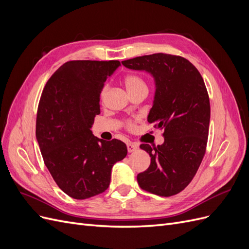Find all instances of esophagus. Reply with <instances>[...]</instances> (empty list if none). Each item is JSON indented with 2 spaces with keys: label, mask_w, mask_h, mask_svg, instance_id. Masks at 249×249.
I'll return each instance as SVG.
<instances>
[{
  "label": "esophagus",
  "mask_w": 249,
  "mask_h": 249,
  "mask_svg": "<svg viewBox=\"0 0 249 249\" xmlns=\"http://www.w3.org/2000/svg\"><path fill=\"white\" fill-rule=\"evenodd\" d=\"M126 147H127V152L133 153L136 149H138V144H137V143H135V142H130V143H127Z\"/></svg>",
  "instance_id": "obj_1"
}]
</instances>
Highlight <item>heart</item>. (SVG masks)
I'll list each match as a JSON object with an SVG mask.
<instances>
[{
	"mask_svg": "<svg viewBox=\"0 0 249 249\" xmlns=\"http://www.w3.org/2000/svg\"><path fill=\"white\" fill-rule=\"evenodd\" d=\"M124 86L127 90V92H129L130 94L140 91V90H144V91H147V85H146L145 81L143 80L141 77L137 76V74H134V73L126 74L124 79ZM108 89H109V87L107 84L103 86V88L101 90V94H100L102 102L105 100V97H106ZM124 125L127 127V129L132 130L135 127V123L131 122V120H127V122L124 123Z\"/></svg>",
	"mask_w": 249,
	"mask_h": 249,
	"instance_id": "b5f03b06",
	"label": "heart"
}]
</instances>
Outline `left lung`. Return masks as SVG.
Returning a JSON list of instances; mask_svg holds the SVG:
<instances>
[{"label":"left lung","instance_id":"obj_1","mask_svg":"<svg viewBox=\"0 0 249 249\" xmlns=\"http://www.w3.org/2000/svg\"><path fill=\"white\" fill-rule=\"evenodd\" d=\"M122 63L154 77L155 100L147 122L164 131L163 144L140 145L150 165L137 182L147 192L172 196L190 184L206 154L211 109L205 82L196 67L180 56L158 53Z\"/></svg>","mask_w":249,"mask_h":249}]
</instances>
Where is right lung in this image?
<instances>
[{
  "instance_id": "right-lung-1",
  "label": "right lung",
  "mask_w": 249,
  "mask_h": 249,
  "mask_svg": "<svg viewBox=\"0 0 249 249\" xmlns=\"http://www.w3.org/2000/svg\"><path fill=\"white\" fill-rule=\"evenodd\" d=\"M119 65L117 60L69 61L53 73L41 93L36 139L56 184L74 199L106 191L113 165L127 154L123 141H104L90 130L101 113L104 82Z\"/></svg>"
}]
</instances>
